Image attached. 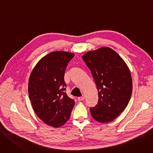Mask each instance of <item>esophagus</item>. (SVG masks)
I'll return each mask as SVG.
<instances>
[{"mask_svg": "<svg viewBox=\"0 0 153 153\" xmlns=\"http://www.w3.org/2000/svg\"><path fill=\"white\" fill-rule=\"evenodd\" d=\"M77 100H78V101H83L84 100V97H79L78 98H77Z\"/></svg>", "mask_w": 153, "mask_h": 153, "instance_id": "34e87169", "label": "esophagus"}]
</instances>
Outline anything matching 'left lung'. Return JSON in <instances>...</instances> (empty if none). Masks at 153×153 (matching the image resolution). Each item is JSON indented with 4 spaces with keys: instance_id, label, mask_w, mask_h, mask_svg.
Wrapping results in <instances>:
<instances>
[{
    "instance_id": "1",
    "label": "left lung",
    "mask_w": 153,
    "mask_h": 153,
    "mask_svg": "<svg viewBox=\"0 0 153 153\" xmlns=\"http://www.w3.org/2000/svg\"><path fill=\"white\" fill-rule=\"evenodd\" d=\"M82 59L98 90V104L90 108L91 116L100 123L111 122L123 111L131 99V72L121 56L109 47L90 51Z\"/></svg>"
}]
</instances>
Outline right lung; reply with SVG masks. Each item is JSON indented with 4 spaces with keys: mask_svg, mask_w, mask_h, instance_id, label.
I'll use <instances>...</instances> for the list:
<instances>
[{
    "mask_svg": "<svg viewBox=\"0 0 153 153\" xmlns=\"http://www.w3.org/2000/svg\"><path fill=\"white\" fill-rule=\"evenodd\" d=\"M74 54L64 51L50 52L39 60L28 82V93L33 108L45 123L59 127L69 119L75 104L65 91L64 74Z\"/></svg>",
    "mask_w": 153,
    "mask_h": 153,
    "instance_id": "1",
    "label": "right lung"
}]
</instances>
